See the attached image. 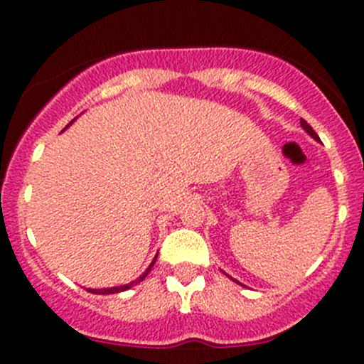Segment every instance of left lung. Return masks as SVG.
Instances as JSON below:
<instances>
[{"instance_id":"left-lung-1","label":"left lung","mask_w":364,"mask_h":364,"mask_svg":"<svg viewBox=\"0 0 364 364\" xmlns=\"http://www.w3.org/2000/svg\"><path fill=\"white\" fill-rule=\"evenodd\" d=\"M301 127H302V129H304V131H306V133L310 134V136L314 138V140H319V136H317V133H315V131L311 129V125L308 124L306 120H301ZM231 281H235V279H231ZM235 282H239V281H235ZM239 284H240V282H239Z\"/></svg>"}]
</instances>
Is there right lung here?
Instances as JSON below:
<instances>
[{"instance_id":"1","label":"right lung","mask_w":364,"mask_h":364,"mask_svg":"<svg viewBox=\"0 0 364 364\" xmlns=\"http://www.w3.org/2000/svg\"><path fill=\"white\" fill-rule=\"evenodd\" d=\"M74 120H76V118H74ZM73 122H70V124H73ZM69 125H67V127H69ZM67 127H65V129H67ZM156 257H159V255H156ZM156 257H154V259H153V262H151V264H149V268H147L146 272H144L142 275H140V277L136 279V281H131L129 284H124V286H112V288H102V290H91V288H89V291H91V294H98V295H111V294H120V291L129 290V288H133L134 284H138V282H142L144 279L147 277V273L151 272V268H153L154 262H156Z\"/></svg>"}]
</instances>
